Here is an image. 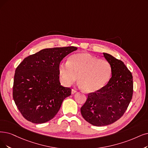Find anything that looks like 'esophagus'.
I'll list each match as a JSON object with an SVG mask.
<instances>
[{
    "label": "esophagus",
    "mask_w": 148,
    "mask_h": 148,
    "mask_svg": "<svg viewBox=\"0 0 148 148\" xmlns=\"http://www.w3.org/2000/svg\"><path fill=\"white\" fill-rule=\"evenodd\" d=\"M76 92H77V90H76V89H74V88H73V89L72 90V94H75Z\"/></svg>",
    "instance_id": "34e87169"
}]
</instances>
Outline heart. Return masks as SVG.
<instances>
[{"instance_id":"heart-1","label":"heart","mask_w":148,"mask_h":148,"mask_svg":"<svg viewBox=\"0 0 148 148\" xmlns=\"http://www.w3.org/2000/svg\"><path fill=\"white\" fill-rule=\"evenodd\" d=\"M58 72L63 84H73L78 76L80 85L87 93L101 90L109 81L112 75L110 64L86 53L71 55L67 62H61Z\"/></svg>"}]
</instances>
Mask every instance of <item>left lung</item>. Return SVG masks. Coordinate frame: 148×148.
Here are the masks:
<instances>
[{
    "mask_svg": "<svg viewBox=\"0 0 148 148\" xmlns=\"http://www.w3.org/2000/svg\"><path fill=\"white\" fill-rule=\"evenodd\" d=\"M110 64L112 77L101 90L90 93L81 108L82 117L91 125L103 126L114 123L125 114L133 94L131 72L121 60L103 53Z\"/></svg>",
    "mask_w": 148,
    "mask_h": 148,
    "instance_id": "left-lung-1",
    "label": "left lung"
}]
</instances>
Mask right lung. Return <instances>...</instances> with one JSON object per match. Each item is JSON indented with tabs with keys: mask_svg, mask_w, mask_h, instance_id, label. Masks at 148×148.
<instances>
[{
	"mask_svg": "<svg viewBox=\"0 0 148 148\" xmlns=\"http://www.w3.org/2000/svg\"><path fill=\"white\" fill-rule=\"evenodd\" d=\"M75 47L41 50L25 58L15 70L13 87L14 103L22 116L41 124L53 118L72 89L61 85L58 67Z\"/></svg>",
	"mask_w": 148,
	"mask_h": 148,
	"instance_id": "add662e5",
	"label": "right lung"
}]
</instances>
